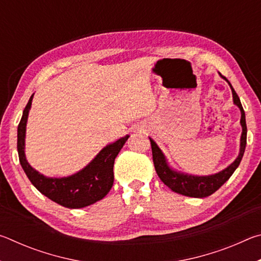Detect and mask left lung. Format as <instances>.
Masks as SVG:
<instances>
[{
	"mask_svg": "<svg viewBox=\"0 0 261 261\" xmlns=\"http://www.w3.org/2000/svg\"><path fill=\"white\" fill-rule=\"evenodd\" d=\"M222 76V74H221ZM223 77V76H222ZM228 82L229 85L231 87L232 91V98L233 103L237 105L241 109L242 117H241V124H242V137H241V151L240 155L233 161L230 166L226 169L220 171V173L211 176H192V175H184L176 173V171L171 170L168 167L165 155H163L161 149L158 147L152 138H149L152 146V155H153V162L154 168L159 177L165 183L168 188L173 190V191L183 194V196L188 197H194V198H205L208 197L211 194H213L216 190H219L222 185L230 178V176L233 174V171L236 170V168L240 166L242 161V158L244 155L245 146H246V122H245V113L244 109L242 107L241 100L238 98L237 93L233 90L231 84L229 83L226 77H223Z\"/></svg>",
	"mask_w": 261,
	"mask_h": 261,
	"instance_id": "left-lung-1",
	"label": "left lung"
}]
</instances>
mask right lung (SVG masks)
Masks as SVG:
<instances>
[{
	"instance_id": "obj_1",
	"label": "right lung",
	"mask_w": 261,
	"mask_h": 261,
	"mask_svg": "<svg viewBox=\"0 0 261 261\" xmlns=\"http://www.w3.org/2000/svg\"><path fill=\"white\" fill-rule=\"evenodd\" d=\"M32 99L33 94L31 95L26 105L17 130V149H18L19 162L31 183L43 196L67 208H83L102 199L113 187L115 159L129 136L123 137L106 146L94 160L79 173L62 178L46 177L29 165L24 153L26 122H28Z\"/></svg>"
}]
</instances>
